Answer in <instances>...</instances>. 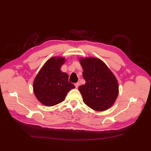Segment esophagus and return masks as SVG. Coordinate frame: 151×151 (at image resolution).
Returning <instances> with one entry per match:
<instances>
[{
	"label": "esophagus",
	"mask_w": 151,
	"mask_h": 151,
	"mask_svg": "<svg viewBox=\"0 0 151 151\" xmlns=\"http://www.w3.org/2000/svg\"><path fill=\"white\" fill-rule=\"evenodd\" d=\"M75 87H76V88H78V86H80V82H76V83H75Z\"/></svg>",
	"instance_id": "obj_1"
}]
</instances>
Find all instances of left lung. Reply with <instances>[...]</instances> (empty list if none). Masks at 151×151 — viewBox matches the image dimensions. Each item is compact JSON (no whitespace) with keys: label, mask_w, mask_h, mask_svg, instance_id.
<instances>
[{"label":"left lung","mask_w":151,"mask_h":151,"mask_svg":"<svg viewBox=\"0 0 151 151\" xmlns=\"http://www.w3.org/2000/svg\"><path fill=\"white\" fill-rule=\"evenodd\" d=\"M86 83L80 86L84 103L96 111H104L115 102L119 93L116 78L106 65L98 58L80 59Z\"/></svg>","instance_id":"left-lung-1"}]
</instances>
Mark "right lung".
I'll use <instances>...</instances> for the list:
<instances>
[{
    "instance_id": "1",
    "label": "right lung",
    "mask_w": 151,
    "mask_h": 151,
    "mask_svg": "<svg viewBox=\"0 0 151 151\" xmlns=\"http://www.w3.org/2000/svg\"><path fill=\"white\" fill-rule=\"evenodd\" d=\"M64 62V58H51L44 64L34 79V94L38 101L47 106L62 102L67 93L75 88L68 81V75L60 70Z\"/></svg>"
}]
</instances>
